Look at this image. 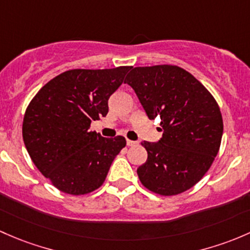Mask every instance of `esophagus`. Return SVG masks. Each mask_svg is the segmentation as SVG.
<instances>
[{"label":"esophagus","instance_id":"1","mask_svg":"<svg viewBox=\"0 0 250 250\" xmlns=\"http://www.w3.org/2000/svg\"><path fill=\"white\" fill-rule=\"evenodd\" d=\"M126 143H127L128 146H136V144H137V142H135V141H131V140L126 141Z\"/></svg>","mask_w":250,"mask_h":250}]
</instances>
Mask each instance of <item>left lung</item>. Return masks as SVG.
<instances>
[{
  "instance_id": "8db88e82",
  "label": "left lung",
  "mask_w": 250,
  "mask_h": 250,
  "mask_svg": "<svg viewBox=\"0 0 250 250\" xmlns=\"http://www.w3.org/2000/svg\"><path fill=\"white\" fill-rule=\"evenodd\" d=\"M124 83L149 119L160 118L164 132L159 142H142L148 159L137 168L141 183L163 196L187 191L219 151L224 126L217 101L191 73L173 65L135 67Z\"/></svg>"
}]
</instances>
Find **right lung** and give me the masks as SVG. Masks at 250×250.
I'll use <instances>...</instances> for the list:
<instances>
[{"label":"right lung","mask_w":250,"mask_h":250,"mask_svg":"<svg viewBox=\"0 0 250 250\" xmlns=\"http://www.w3.org/2000/svg\"><path fill=\"white\" fill-rule=\"evenodd\" d=\"M130 69H69L31 100L22 122L25 146L41 173L60 191L78 196L99 189L126 146L123 136L102 137L90 131V124L106 117L108 99Z\"/></svg>","instance_id":"1"}]
</instances>
